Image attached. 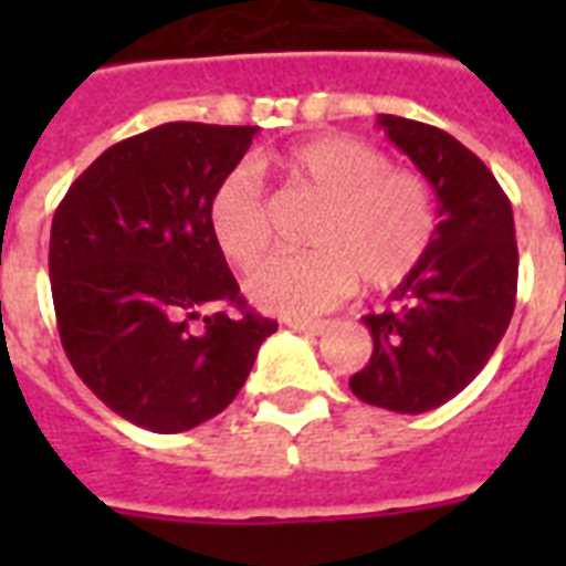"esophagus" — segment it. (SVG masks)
<instances>
[{"mask_svg": "<svg viewBox=\"0 0 566 566\" xmlns=\"http://www.w3.org/2000/svg\"><path fill=\"white\" fill-rule=\"evenodd\" d=\"M287 326L293 332H305V335H323L328 323H323V319H287Z\"/></svg>", "mask_w": 566, "mask_h": 566, "instance_id": "1", "label": "esophagus"}]
</instances>
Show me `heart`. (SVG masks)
I'll return each mask as SVG.
<instances>
[{"instance_id": "1", "label": "heart", "mask_w": 566, "mask_h": 566, "mask_svg": "<svg viewBox=\"0 0 566 566\" xmlns=\"http://www.w3.org/2000/svg\"><path fill=\"white\" fill-rule=\"evenodd\" d=\"M275 167L326 208L311 231L314 252L273 255L249 273L247 293L258 308L308 317L335 308L358 282L385 293L411 279L438 229L420 172L387 167L376 146L349 135L311 137L275 155ZM208 229L234 266H249L270 247V208L252 167H234L213 188Z\"/></svg>"}]
</instances>
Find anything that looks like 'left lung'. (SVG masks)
Segmentation results:
<instances>
[{
    "mask_svg": "<svg viewBox=\"0 0 566 566\" xmlns=\"http://www.w3.org/2000/svg\"><path fill=\"white\" fill-rule=\"evenodd\" d=\"M378 126L429 179L440 222L411 279L385 311L364 317L373 358L349 387L376 408L422 413L461 394L509 328L520 264L514 213L482 158L452 135L394 114H378Z\"/></svg>",
    "mask_w": 566,
    "mask_h": 566,
    "instance_id": "obj_1",
    "label": "left lung"
}]
</instances>
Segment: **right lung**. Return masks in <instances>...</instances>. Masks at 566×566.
<instances>
[{"instance_id":"right-lung-1","label":"right lung","mask_w":566,"mask_h":566,"mask_svg":"<svg viewBox=\"0 0 566 566\" xmlns=\"http://www.w3.org/2000/svg\"><path fill=\"white\" fill-rule=\"evenodd\" d=\"M255 132L164 123L119 140L52 217L49 279L66 358L140 429L176 434L229 408L279 328L247 308L208 229V199Z\"/></svg>"}]
</instances>
